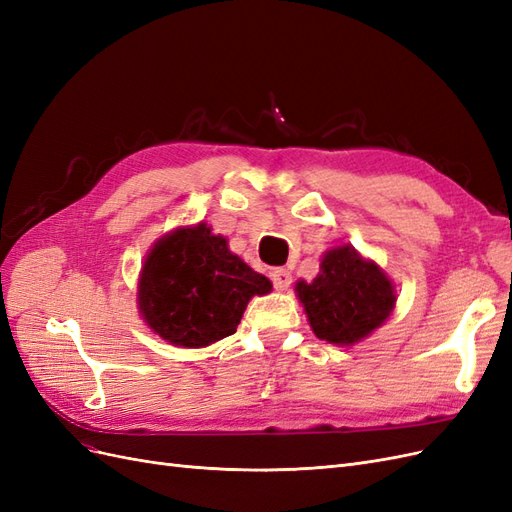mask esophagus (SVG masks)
Returning a JSON list of instances; mask_svg holds the SVG:
<instances>
[{"instance_id": "obj_1", "label": "esophagus", "mask_w": 512, "mask_h": 512, "mask_svg": "<svg viewBox=\"0 0 512 512\" xmlns=\"http://www.w3.org/2000/svg\"><path fill=\"white\" fill-rule=\"evenodd\" d=\"M271 282H273L275 290H288V286L292 284V275L288 269H273Z\"/></svg>"}]
</instances>
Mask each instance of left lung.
Masks as SVG:
<instances>
[{
    "label": "left lung",
    "mask_w": 512,
    "mask_h": 512,
    "mask_svg": "<svg viewBox=\"0 0 512 512\" xmlns=\"http://www.w3.org/2000/svg\"><path fill=\"white\" fill-rule=\"evenodd\" d=\"M314 282H299L297 294L314 333L329 344H354L389 318L395 307L391 280L352 247L327 252Z\"/></svg>",
    "instance_id": "1"
}]
</instances>
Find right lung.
Returning <instances> with one entry per match:
<instances>
[{
	"label": "right lung",
	"instance_id": "1",
	"mask_svg": "<svg viewBox=\"0 0 512 512\" xmlns=\"http://www.w3.org/2000/svg\"><path fill=\"white\" fill-rule=\"evenodd\" d=\"M265 275L230 254L207 224L177 230L149 252L138 282V307L166 342L203 348L237 331L254 294H267Z\"/></svg>",
	"mask_w": 512,
	"mask_h": 512
}]
</instances>
